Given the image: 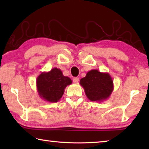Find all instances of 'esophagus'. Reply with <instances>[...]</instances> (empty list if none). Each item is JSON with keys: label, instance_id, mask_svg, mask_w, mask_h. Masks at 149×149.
<instances>
[{"label": "esophagus", "instance_id": "1", "mask_svg": "<svg viewBox=\"0 0 149 149\" xmlns=\"http://www.w3.org/2000/svg\"><path fill=\"white\" fill-rule=\"evenodd\" d=\"M73 81H74V83H75V84H77V83H78V81H79V78L74 77V79H73Z\"/></svg>", "mask_w": 149, "mask_h": 149}]
</instances>
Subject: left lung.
I'll return each instance as SVG.
<instances>
[{"instance_id": "left-lung-1", "label": "left lung", "mask_w": 149, "mask_h": 149, "mask_svg": "<svg viewBox=\"0 0 149 149\" xmlns=\"http://www.w3.org/2000/svg\"><path fill=\"white\" fill-rule=\"evenodd\" d=\"M87 97L91 101L101 102L110 97L114 90V84L108 73L91 70L80 80Z\"/></svg>"}]
</instances>
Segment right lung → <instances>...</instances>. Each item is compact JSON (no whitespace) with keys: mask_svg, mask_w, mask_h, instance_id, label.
<instances>
[{"mask_svg":"<svg viewBox=\"0 0 149 149\" xmlns=\"http://www.w3.org/2000/svg\"><path fill=\"white\" fill-rule=\"evenodd\" d=\"M72 84L71 79L64 76L57 68H54L49 72H42L36 80L39 97L49 102H57L60 100L65 87Z\"/></svg>","mask_w":149,"mask_h":149,"instance_id":"add662e5","label":"right lung"}]
</instances>
